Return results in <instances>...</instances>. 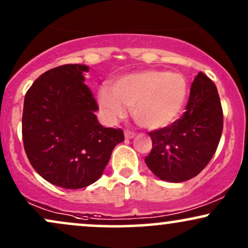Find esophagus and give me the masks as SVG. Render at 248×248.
<instances>
[{
	"instance_id": "obj_1",
	"label": "esophagus",
	"mask_w": 248,
	"mask_h": 248,
	"mask_svg": "<svg viewBox=\"0 0 248 248\" xmlns=\"http://www.w3.org/2000/svg\"><path fill=\"white\" fill-rule=\"evenodd\" d=\"M134 136H135V134L133 132H130V130H124V138L126 139H133Z\"/></svg>"
}]
</instances>
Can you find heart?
<instances>
[{"mask_svg":"<svg viewBox=\"0 0 248 248\" xmlns=\"http://www.w3.org/2000/svg\"><path fill=\"white\" fill-rule=\"evenodd\" d=\"M187 95V82L181 73L144 70L121 77L112 91H99V104L109 119L122 118L132 108L139 124L148 129L169 126L181 114Z\"/></svg>","mask_w":248,"mask_h":248,"instance_id":"obj_1","label":"heart"}]
</instances>
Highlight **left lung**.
Listing matches in <instances>:
<instances>
[{
    "label": "left lung",
    "mask_w": 248,
    "mask_h": 248,
    "mask_svg": "<svg viewBox=\"0 0 248 248\" xmlns=\"http://www.w3.org/2000/svg\"><path fill=\"white\" fill-rule=\"evenodd\" d=\"M223 119L215 82L199 72L183 115L169 126L149 132L153 149L144 158L147 167L158 178L173 183L197 176L217 150Z\"/></svg>",
    "instance_id": "8db88e82"
}]
</instances>
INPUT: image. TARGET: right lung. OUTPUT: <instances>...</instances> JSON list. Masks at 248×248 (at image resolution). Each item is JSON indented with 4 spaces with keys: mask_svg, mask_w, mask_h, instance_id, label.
Returning a JSON list of instances; mask_svg holds the SVG:
<instances>
[{
    "mask_svg": "<svg viewBox=\"0 0 248 248\" xmlns=\"http://www.w3.org/2000/svg\"><path fill=\"white\" fill-rule=\"evenodd\" d=\"M88 67L66 64L46 71L33 81L24 98L22 136L31 166L51 184L81 189L104 172L118 143L120 128H105L85 84Z\"/></svg>",
    "mask_w": 248,
    "mask_h": 248,
    "instance_id": "1",
    "label": "right lung"
}]
</instances>
